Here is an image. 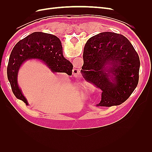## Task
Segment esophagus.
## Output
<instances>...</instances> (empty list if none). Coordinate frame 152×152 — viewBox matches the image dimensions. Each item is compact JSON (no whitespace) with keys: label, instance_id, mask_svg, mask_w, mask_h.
<instances>
[{"label":"esophagus","instance_id":"esophagus-1","mask_svg":"<svg viewBox=\"0 0 152 152\" xmlns=\"http://www.w3.org/2000/svg\"><path fill=\"white\" fill-rule=\"evenodd\" d=\"M73 74L75 77H79L80 75V70L79 69L75 68L73 69Z\"/></svg>","mask_w":152,"mask_h":152}]
</instances>
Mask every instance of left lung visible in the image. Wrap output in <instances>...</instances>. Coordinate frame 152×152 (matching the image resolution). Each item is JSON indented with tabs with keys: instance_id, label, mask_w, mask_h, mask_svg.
I'll use <instances>...</instances> for the list:
<instances>
[{
	"instance_id": "8db88e82",
	"label": "left lung",
	"mask_w": 152,
	"mask_h": 152,
	"mask_svg": "<svg viewBox=\"0 0 152 152\" xmlns=\"http://www.w3.org/2000/svg\"><path fill=\"white\" fill-rule=\"evenodd\" d=\"M83 59L82 76L102 91L97 107L122 104L138 84L139 56L121 34L103 32L92 37L85 45Z\"/></svg>"
}]
</instances>
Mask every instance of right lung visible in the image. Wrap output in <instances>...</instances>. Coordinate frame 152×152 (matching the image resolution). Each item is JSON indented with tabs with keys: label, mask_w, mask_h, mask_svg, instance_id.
Returning a JSON list of instances; mask_svg holds the SVG:
<instances>
[{
	"label": "right lung",
	"mask_w": 152,
	"mask_h": 152,
	"mask_svg": "<svg viewBox=\"0 0 152 152\" xmlns=\"http://www.w3.org/2000/svg\"><path fill=\"white\" fill-rule=\"evenodd\" d=\"M37 59L44 62L53 73H72L73 65L63 54L61 40L52 34L34 32L19 41L14 47L9 60L7 74L13 94L28 105L18 84V74L23 62Z\"/></svg>",
	"instance_id": "1"
}]
</instances>
